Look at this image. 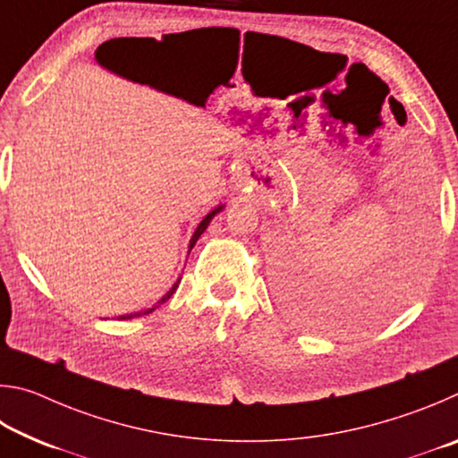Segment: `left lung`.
Instances as JSON below:
<instances>
[{
  "mask_svg": "<svg viewBox=\"0 0 458 458\" xmlns=\"http://www.w3.org/2000/svg\"><path fill=\"white\" fill-rule=\"evenodd\" d=\"M416 180V177H414ZM414 190V198L420 208L430 199V193L422 188V182H410ZM429 198L426 199L425 196ZM414 283V262H394L386 270L368 278L366 283L355 286L353 291H345V294H325V291H317V286H293L291 305L294 315L301 321L315 327H337V325H350V327H366L377 321L386 319L396 309L404 303Z\"/></svg>",
  "mask_w": 458,
  "mask_h": 458,
  "instance_id": "8db88e82",
  "label": "left lung"
}]
</instances>
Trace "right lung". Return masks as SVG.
Masks as SVG:
<instances>
[{"instance_id":"right-lung-1","label":"right lung","mask_w":458,"mask_h":458,"mask_svg":"<svg viewBox=\"0 0 458 458\" xmlns=\"http://www.w3.org/2000/svg\"><path fill=\"white\" fill-rule=\"evenodd\" d=\"M113 44L114 42H117V40H111ZM105 46V44H103ZM100 50V48H98ZM98 50H97V58H100L98 56ZM113 52H114V58L111 60L113 62V64L114 66H121V62L123 60H125V50H123V46H114V48H113ZM105 60H106V56H105ZM103 66H108V64H103ZM108 71H111V68H108ZM222 208L224 206H218V208H216V210H212L210 214H208L206 216V218L204 220H201L199 224H198V228H196V232H193V236H191V240H190V250H191V248H193V244H196L198 242V238L201 236V234H204V230L208 228V224H210L212 222V218H214V216L216 214H218V212H222ZM180 281H182V278H177V281L174 283V286H172V289H169L165 294H164V297H161L159 301H157V305H155V307H159V305H164L165 303V301L169 299V297H172V294L175 293V289H177V286H180ZM155 307H151V309H147V311H139V313H129V315H121L119 317V319H133V317H141V315H147V313H151V311H155Z\"/></svg>"}]
</instances>
